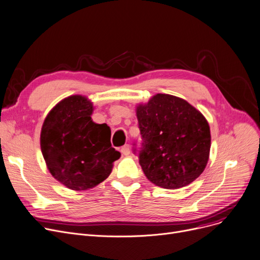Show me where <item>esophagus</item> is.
I'll return each mask as SVG.
<instances>
[{"mask_svg": "<svg viewBox=\"0 0 260 260\" xmlns=\"http://www.w3.org/2000/svg\"><path fill=\"white\" fill-rule=\"evenodd\" d=\"M120 152H121L123 155L130 154V146H129V145H123V146L121 147Z\"/></svg>", "mask_w": 260, "mask_h": 260, "instance_id": "obj_1", "label": "esophagus"}]
</instances>
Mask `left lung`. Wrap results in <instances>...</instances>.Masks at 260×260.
<instances>
[{
  "mask_svg": "<svg viewBox=\"0 0 260 260\" xmlns=\"http://www.w3.org/2000/svg\"><path fill=\"white\" fill-rule=\"evenodd\" d=\"M137 116L143 140L140 165L148 180L178 189L202 174L211 150V130L200 111L182 98L156 94L138 106Z\"/></svg>",
  "mask_w": 260,
  "mask_h": 260,
  "instance_id": "obj_1",
  "label": "left lung"
}]
</instances>
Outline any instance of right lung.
I'll use <instances>...</instances> for the list:
<instances>
[{
    "mask_svg": "<svg viewBox=\"0 0 260 260\" xmlns=\"http://www.w3.org/2000/svg\"><path fill=\"white\" fill-rule=\"evenodd\" d=\"M93 104L81 95L58 103L44 119L40 145L52 176L73 190H86L105 181L120 153L111 146L107 123H95Z\"/></svg>",
    "mask_w": 260,
    "mask_h": 260,
    "instance_id": "add662e5",
    "label": "right lung"
}]
</instances>
